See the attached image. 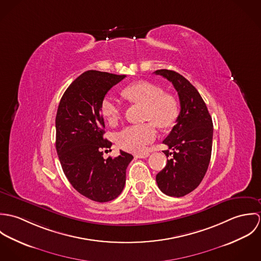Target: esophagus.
<instances>
[{
  "instance_id": "34e87169",
  "label": "esophagus",
  "mask_w": 261,
  "mask_h": 261,
  "mask_svg": "<svg viewBox=\"0 0 261 261\" xmlns=\"http://www.w3.org/2000/svg\"><path fill=\"white\" fill-rule=\"evenodd\" d=\"M149 155V152H143V153H137L136 158H140V159H146Z\"/></svg>"
}]
</instances>
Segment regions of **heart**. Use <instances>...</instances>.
I'll use <instances>...</instances> for the list:
<instances>
[{
	"label": "heart",
	"mask_w": 261,
	"mask_h": 261,
	"mask_svg": "<svg viewBox=\"0 0 261 261\" xmlns=\"http://www.w3.org/2000/svg\"><path fill=\"white\" fill-rule=\"evenodd\" d=\"M122 95L128 100L144 106L143 119L151 122L129 125L116 135V143L121 149L132 152H143L155 139L158 127H168L178 115L175 98L163 93L162 88L148 82L138 81L127 85ZM100 112L110 124H115L121 115L120 105L111 95H106L100 102Z\"/></svg>",
	"instance_id": "heart-1"
}]
</instances>
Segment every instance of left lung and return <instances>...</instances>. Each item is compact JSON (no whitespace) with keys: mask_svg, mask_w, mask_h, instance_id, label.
<instances>
[{"mask_svg":"<svg viewBox=\"0 0 261 261\" xmlns=\"http://www.w3.org/2000/svg\"><path fill=\"white\" fill-rule=\"evenodd\" d=\"M168 79L178 92L181 111L176 125L163 142L169 149L163 150L172 159L158 173L160 190L171 197H183L202 182L210 163L213 140V122L206 103L198 90L184 76L173 70L154 71ZM170 149H173L171 153Z\"/></svg>","mask_w":261,"mask_h":261,"instance_id":"obj_1","label":"left lung"}]
</instances>
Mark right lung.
Instances as JSON below:
<instances>
[{"instance_id":"right-lung-1","label":"right lung","mask_w":261,"mask_h":261,"mask_svg":"<svg viewBox=\"0 0 261 261\" xmlns=\"http://www.w3.org/2000/svg\"><path fill=\"white\" fill-rule=\"evenodd\" d=\"M124 77L85 71L65 90L57 110L56 150L62 170L78 193L95 202L112 201L121 193L126 168L134 159L123 150L103 159V151L112 144L103 137L100 102Z\"/></svg>"}]
</instances>
